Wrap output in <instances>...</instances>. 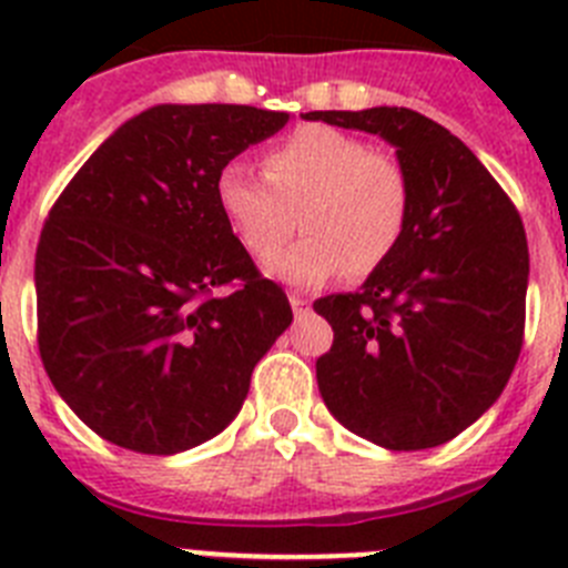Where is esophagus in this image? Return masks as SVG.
<instances>
[{
  "label": "esophagus",
  "mask_w": 568,
  "mask_h": 568,
  "mask_svg": "<svg viewBox=\"0 0 568 568\" xmlns=\"http://www.w3.org/2000/svg\"><path fill=\"white\" fill-rule=\"evenodd\" d=\"M290 307H293L295 318H304L310 313V301L301 293H290Z\"/></svg>",
  "instance_id": "obj_1"
}]
</instances>
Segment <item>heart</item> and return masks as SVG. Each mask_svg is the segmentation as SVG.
I'll return each instance as SVG.
<instances>
[{
	"instance_id": "b5f03b06",
	"label": "heart",
	"mask_w": 568,
	"mask_h": 568,
	"mask_svg": "<svg viewBox=\"0 0 568 568\" xmlns=\"http://www.w3.org/2000/svg\"><path fill=\"white\" fill-rule=\"evenodd\" d=\"M264 175L244 162L215 173V204L241 247L270 255L301 227L298 244L267 261L275 278L318 287L346 270L378 273L413 222V175L361 135L329 124L293 130L261 155Z\"/></svg>"
}]
</instances>
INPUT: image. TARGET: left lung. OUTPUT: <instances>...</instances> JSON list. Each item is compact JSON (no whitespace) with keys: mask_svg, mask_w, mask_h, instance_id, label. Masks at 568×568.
<instances>
[{"mask_svg":"<svg viewBox=\"0 0 568 568\" xmlns=\"http://www.w3.org/2000/svg\"><path fill=\"white\" fill-rule=\"evenodd\" d=\"M310 119L384 135L415 187L398 253L358 293L313 304L335 333L315 361L321 398L349 433L395 453L446 444L518 364L529 284L520 213L458 135L415 110Z\"/></svg>","mask_w":568,"mask_h":568,"instance_id":"obj_1","label":"left lung"}]
</instances>
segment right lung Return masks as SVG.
<instances>
[{"label": "right lung", "mask_w": 568, "mask_h": 568, "mask_svg": "<svg viewBox=\"0 0 568 568\" xmlns=\"http://www.w3.org/2000/svg\"><path fill=\"white\" fill-rule=\"evenodd\" d=\"M290 115L155 104L90 155L37 247V338L57 393L104 440L175 455L239 415L293 321L215 204V173Z\"/></svg>", "instance_id": "obj_1"}]
</instances>
